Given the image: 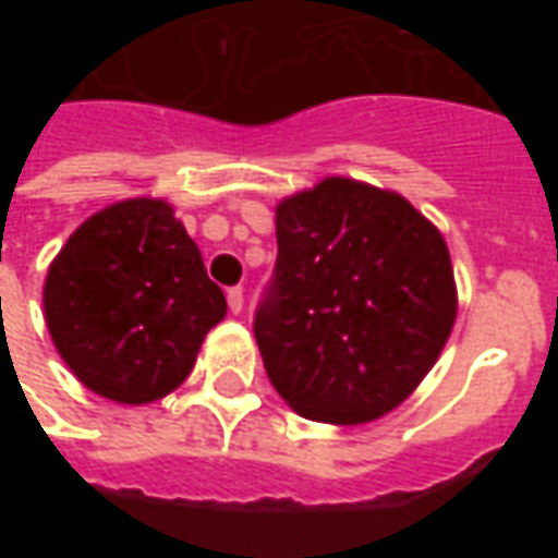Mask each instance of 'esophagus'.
I'll list each match as a JSON object with an SVG mask.
<instances>
[{
  "instance_id": "esophagus-1",
  "label": "esophagus",
  "mask_w": 558,
  "mask_h": 558,
  "mask_svg": "<svg viewBox=\"0 0 558 558\" xmlns=\"http://www.w3.org/2000/svg\"><path fill=\"white\" fill-rule=\"evenodd\" d=\"M227 302H230L232 314H242V304H244L242 287H230V290H227Z\"/></svg>"
}]
</instances>
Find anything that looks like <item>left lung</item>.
Segmentation results:
<instances>
[{
  "mask_svg": "<svg viewBox=\"0 0 558 558\" xmlns=\"http://www.w3.org/2000/svg\"><path fill=\"white\" fill-rule=\"evenodd\" d=\"M457 314L442 235L391 191L326 179L278 206V259L254 338L304 418L364 424L427 376Z\"/></svg>",
  "mask_w": 558,
  "mask_h": 558,
  "instance_id": "1",
  "label": "left lung"
}]
</instances>
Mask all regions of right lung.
Here are the masks:
<instances>
[{
  "instance_id": "right-lung-1",
  "label": "right lung",
  "mask_w": 558,
  "mask_h": 558,
  "mask_svg": "<svg viewBox=\"0 0 558 558\" xmlns=\"http://www.w3.org/2000/svg\"><path fill=\"white\" fill-rule=\"evenodd\" d=\"M44 314L83 386L137 407L182 386L227 299L163 199H125L68 239L44 283Z\"/></svg>"
}]
</instances>
